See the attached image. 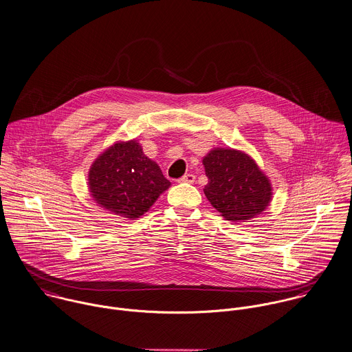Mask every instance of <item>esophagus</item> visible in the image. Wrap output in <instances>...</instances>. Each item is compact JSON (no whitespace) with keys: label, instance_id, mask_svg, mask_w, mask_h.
<instances>
[{"label":"esophagus","instance_id":"obj_1","mask_svg":"<svg viewBox=\"0 0 352 352\" xmlns=\"http://www.w3.org/2000/svg\"><path fill=\"white\" fill-rule=\"evenodd\" d=\"M195 179H196V175H195V174H185L182 178L178 179V182H179V184H184V182H186V184H193Z\"/></svg>","mask_w":352,"mask_h":352}]
</instances>
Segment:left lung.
<instances>
[{
    "label": "left lung",
    "mask_w": 352,
    "mask_h": 352,
    "mask_svg": "<svg viewBox=\"0 0 352 352\" xmlns=\"http://www.w3.org/2000/svg\"><path fill=\"white\" fill-rule=\"evenodd\" d=\"M203 164L208 178L204 195L225 219L247 221L270 204V179L247 153L215 148L204 156Z\"/></svg>",
    "instance_id": "8db88e82"
}]
</instances>
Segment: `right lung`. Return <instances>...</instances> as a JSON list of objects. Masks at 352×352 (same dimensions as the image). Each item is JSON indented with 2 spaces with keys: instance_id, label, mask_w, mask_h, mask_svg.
Returning <instances> with one entry per match:
<instances>
[{
  "instance_id": "right-lung-1",
  "label": "right lung",
  "mask_w": 352,
  "mask_h": 352,
  "mask_svg": "<svg viewBox=\"0 0 352 352\" xmlns=\"http://www.w3.org/2000/svg\"><path fill=\"white\" fill-rule=\"evenodd\" d=\"M87 179L90 195L100 207L129 219L144 215L171 185L135 140L105 149L93 162Z\"/></svg>"
}]
</instances>
